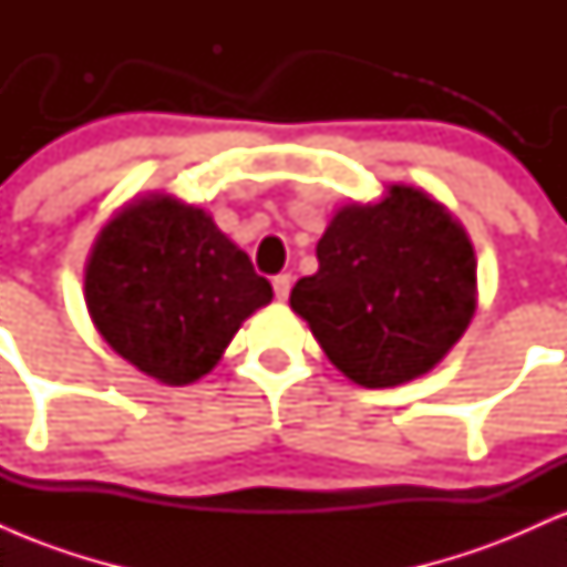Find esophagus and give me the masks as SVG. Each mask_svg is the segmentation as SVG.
<instances>
[{
  "label": "esophagus",
  "mask_w": 567,
  "mask_h": 567,
  "mask_svg": "<svg viewBox=\"0 0 567 567\" xmlns=\"http://www.w3.org/2000/svg\"><path fill=\"white\" fill-rule=\"evenodd\" d=\"M271 285H275V296L279 301H285V298L290 296V285H292V277L290 275H277L271 279Z\"/></svg>",
  "instance_id": "obj_1"
}]
</instances>
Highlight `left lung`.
<instances>
[{
    "mask_svg": "<svg viewBox=\"0 0 567 567\" xmlns=\"http://www.w3.org/2000/svg\"><path fill=\"white\" fill-rule=\"evenodd\" d=\"M317 275L290 292L328 360L368 389L432 370L470 328L477 261L440 202L392 186L375 205L336 213L317 243Z\"/></svg>",
    "mask_w": 567,
    "mask_h": 567,
    "instance_id": "obj_1",
    "label": "left lung"
}]
</instances>
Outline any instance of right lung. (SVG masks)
I'll use <instances>...</instances> for the list:
<instances>
[{
	"label": "right lung",
	"instance_id": "right-lung-1",
	"mask_svg": "<svg viewBox=\"0 0 567 567\" xmlns=\"http://www.w3.org/2000/svg\"><path fill=\"white\" fill-rule=\"evenodd\" d=\"M271 296L247 252L205 210L173 197L143 199L109 220L84 271L97 333L171 386L210 373L239 324Z\"/></svg>",
	"mask_w": 567,
	"mask_h": 567
}]
</instances>
